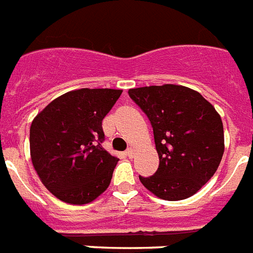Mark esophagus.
I'll return each mask as SVG.
<instances>
[{"label": "esophagus", "instance_id": "34e87169", "mask_svg": "<svg viewBox=\"0 0 253 253\" xmlns=\"http://www.w3.org/2000/svg\"><path fill=\"white\" fill-rule=\"evenodd\" d=\"M126 156L128 157V158H132L133 156H135V150L132 149V148H130V149L126 150Z\"/></svg>", "mask_w": 253, "mask_h": 253}]
</instances>
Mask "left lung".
Instances as JSON below:
<instances>
[{
	"label": "left lung",
	"mask_w": 253,
	"mask_h": 253,
	"mask_svg": "<svg viewBox=\"0 0 253 253\" xmlns=\"http://www.w3.org/2000/svg\"><path fill=\"white\" fill-rule=\"evenodd\" d=\"M128 95L148 116L159 157L157 172L139 176L165 201L192 197L211 179L224 154L220 114L198 91L180 84L130 88Z\"/></svg>",
	"instance_id": "8db88e82"
}]
</instances>
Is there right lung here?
I'll return each instance as SVG.
<instances>
[{
    "mask_svg": "<svg viewBox=\"0 0 253 253\" xmlns=\"http://www.w3.org/2000/svg\"><path fill=\"white\" fill-rule=\"evenodd\" d=\"M121 94L114 88L69 91L32 121L33 167L48 192L63 202L86 205L109 186L120 159L101 146V122Z\"/></svg>",
    "mask_w": 253,
    "mask_h": 253,
    "instance_id": "right-lung-1",
    "label": "right lung"
}]
</instances>
